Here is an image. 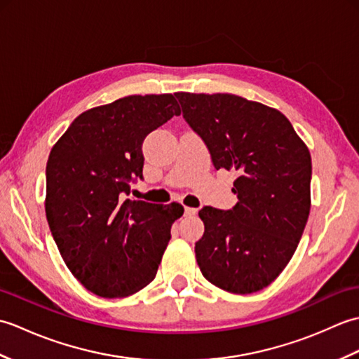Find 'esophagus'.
<instances>
[{"label": "esophagus", "instance_id": "esophagus-1", "mask_svg": "<svg viewBox=\"0 0 359 359\" xmlns=\"http://www.w3.org/2000/svg\"><path fill=\"white\" fill-rule=\"evenodd\" d=\"M194 215H197V208H191V207L185 208V216H194Z\"/></svg>", "mask_w": 359, "mask_h": 359}]
</instances>
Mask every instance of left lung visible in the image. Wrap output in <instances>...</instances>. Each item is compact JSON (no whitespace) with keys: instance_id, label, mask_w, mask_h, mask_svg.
Returning a JSON list of instances; mask_svg holds the SVG:
<instances>
[{"instance_id":"1","label":"left lung","mask_w":359,"mask_h":359,"mask_svg":"<svg viewBox=\"0 0 359 359\" xmlns=\"http://www.w3.org/2000/svg\"><path fill=\"white\" fill-rule=\"evenodd\" d=\"M184 117L216 170L238 171L230 211L203 207L196 259L205 279L236 294L270 285L290 259L310 215L311 157L278 109L233 94L175 93Z\"/></svg>"}]
</instances>
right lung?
Instances as JSON below:
<instances>
[{"instance_id": "1", "label": "right lung", "mask_w": 359, "mask_h": 359, "mask_svg": "<svg viewBox=\"0 0 359 359\" xmlns=\"http://www.w3.org/2000/svg\"><path fill=\"white\" fill-rule=\"evenodd\" d=\"M180 116L172 94L128 95L75 118L46 165V217L65 264L97 296L126 297L156 278L179 203L128 199L142 143Z\"/></svg>"}]
</instances>
